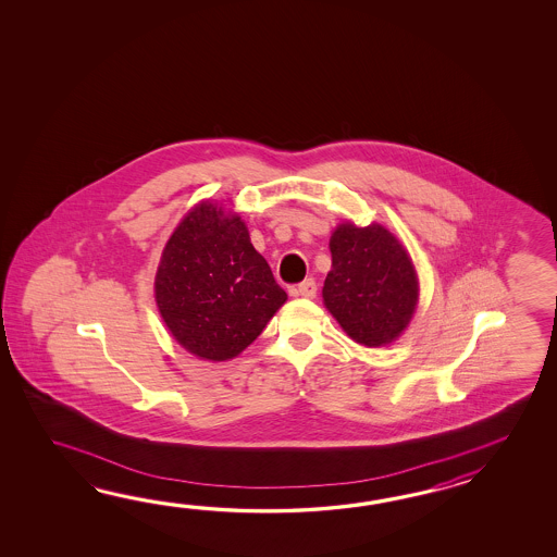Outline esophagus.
Returning a JSON list of instances; mask_svg holds the SVG:
<instances>
[{
    "label": "esophagus",
    "mask_w": 557,
    "mask_h": 557,
    "mask_svg": "<svg viewBox=\"0 0 557 557\" xmlns=\"http://www.w3.org/2000/svg\"><path fill=\"white\" fill-rule=\"evenodd\" d=\"M296 295L305 296V298H314L317 296V281L314 278H305L302 283H298Z\"/></svg>",
    "instance_id": "obj_1"
}]
</instances>
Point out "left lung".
Instances as JSON below:
<instances>
[{
	"label": "left lung",
	"instance_id": "left-lung-1",
	"mask_svg": "<svg viewBox=\"0 0 557 557\" xmlns=\"http://www.w3.org/2000/svg\"><path fill=\"white\" fill-rule=\"evenodd\" d=\"M331 252L322 296L332 317L364 346L398 338L418 302V276L403 245L384 226L341 225Z\"/></svg>",
	"mask_w": 557,
	"mask_h": 557
}]
</instances>
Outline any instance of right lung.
I'll return each instance as SVG.
<instances>
[{"label":"right lung","instance_id":"right-lung-1","mask_svg":"<svg viewBox=\"0 0 557 557\" xmlns=\"http://www.w3.org/2000/svg\"><path fill=\"white\" fill-rule=\"evenodd\" d=\"M154 298L178 344L221 362L261 334L286 293L252 247L240 216L201 202L166 243Z\"/></svg>","mask_w":557,"mask_h":557}]
</instances>
